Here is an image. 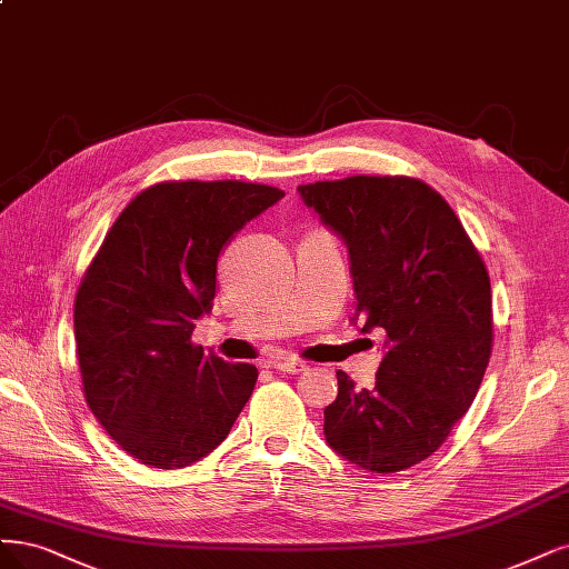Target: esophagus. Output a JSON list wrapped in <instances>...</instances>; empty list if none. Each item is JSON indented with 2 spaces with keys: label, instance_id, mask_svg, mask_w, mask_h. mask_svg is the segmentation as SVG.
I'll list each match as a JSON object with an SVG mask.
<instances>
[{
  "label": "esophagus",
  "instance_id": "obj_1",
  "mask_svg": "<svg viewBox=\"0 0 569 569\" xmlns=\"http://www.w3.org/2000/svg\"><path fill=\"white\" fill-rule=\"evenodd\" d=\"M270 367H276L280 371H289V375H297V371L306 369V365L301 360H297V358H278V360L270 362Z\"/></svg>",
  "mask_w": 569,
  "mask_h": 569
}]
</instances>
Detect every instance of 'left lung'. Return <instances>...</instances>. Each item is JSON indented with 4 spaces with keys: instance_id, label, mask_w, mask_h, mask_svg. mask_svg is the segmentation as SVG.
Masks as SVG:
<instances>
[{
    "instance_id": "left-lung-1",
    "label": "left lung",
    "mask_w": 569,
    "mask_h": 569,
    "mask_svg": "<svg viewBox=\"0 0 569 569\" xmlns=\"http://www.w3.org/2000/svg\"><path fill=\"white\" fill-rule=\"evenodd\" d=\"M299 192L348 244L362 331H386L375 388L337 371L325 438L365 471H405L478 396L495 341L485 261L442 194L411 176L358 173Z\"/></svg>"
}]
</instances>
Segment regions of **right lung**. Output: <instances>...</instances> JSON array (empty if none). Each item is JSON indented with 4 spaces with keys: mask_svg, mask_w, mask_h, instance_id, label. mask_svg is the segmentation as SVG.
Wrapping results in <instances>:
<instances>
[{
    "mask_svg": "<svg viewBox=\"0 0 569 569\" xmlns=\"http://www.w3.org/2000/svg\"><path fill=\"white\" fill-rule=\"evenodd\" d=\"M249 181H162L141 190L98 247L74 299L84 398L106 433L152 468H183L217 449L259 369L192 343L217 297L221 249L276 204Z\"/></svg>",
    "mask_w": 569,
    "mask_h": 569,
    "instance_id": "obj_1",
    "label": "right lung"
}]
</instances>
